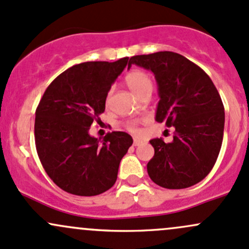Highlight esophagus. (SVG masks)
<instances>
[{
	"mask_svg": "<svg viewBox=\"0 0 249 249\" xmlns=\"http://www.w3.org/2000/svg\"><path fill=\"white\" fill-rule=\"evenodd\" d=\"M141 144H143V141L142 140H137V138H135V140H133V145L138 146V145H141Z\"/></svg>",
	"mask_w": 249,
	"mask_h": 249,
	"instance_id": "34e87169",
	"label": "esophagus"
}]
</instances>
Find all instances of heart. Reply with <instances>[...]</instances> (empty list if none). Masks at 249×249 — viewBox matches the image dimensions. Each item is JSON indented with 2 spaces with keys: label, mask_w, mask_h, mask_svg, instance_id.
I'll list each match as a JSON object with an SVG mask.
<instances>
[{
  "label": "heart",
  "mask_w": 249,
  "mask_h": 249,
  "mask_svg": "<svg viewBox=\"0 0 249 249\" xmlns=\"http://www.w3.org/2000/svg\"><path fill=\"white\" fill-rule=\"evenodd\" d=\"M125 85L130 88V90L137 96H143L144 94H150L153 90V81L150 76L146 74L145 71L140 69H133L131 71L127 72L124 77ZM112 90L107 93L106 96V104L108 105L111 101ZM125 127L129 130L130 132L137 133L138 132V122L137 120H127L125 123Z\"/></svg>",
  "instance_id": "b5f03b06"
}]
</instances>
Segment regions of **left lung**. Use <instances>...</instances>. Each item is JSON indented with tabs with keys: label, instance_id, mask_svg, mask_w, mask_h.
<instances>
[{
	"label": "left lung",
	"instance_id": "left-lung-1",
	"mask_svg": "<svg viewBox=\"0 0 249 249\" xmlns=\"http://www.w3.org/2000/svg\"><path fill=\"white\" fill-rule=\"evenodd\" d=\"M151 70L159 86L156 122L175 129L173 141L154 138L150 179L169 190L201 181L216 163L223 141L224 106L209 75L186 57L172 51L133 56L129 61Z\"/></svg>",
	"mask_w": 249,
	"mask_h": 249
}]
</instances>
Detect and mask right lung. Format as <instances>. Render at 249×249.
Wrapping results in <instances>:
<instances>
[{
  "label": "right lung",
  "mask_w": 249,
  "mask_h": 249,
  "mask_svg": "<svg viewBox=\"0 0 249 249\" xmlns=\"http://www.w3.org/2000/svg\"><path fill=\"white\" fill-rule=\"evenodd\" d=\"M127 61L124 57L74 65L54 78L40 99L35 122L36 153L50 179L65 192L90 197L116 182L132 137L113 131L100 142L89 129L100 122L107 93Z\"/></svg>",
  "instance_id": "right-lung-1"
}]
</instances>
